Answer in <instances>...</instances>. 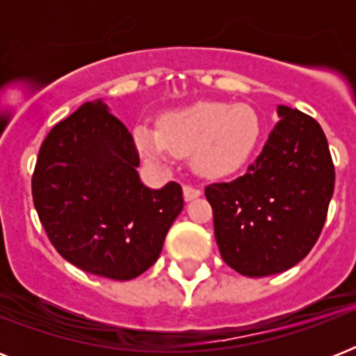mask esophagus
<instances>
[{
  "label": "esophagus",
  "mask_w": 356,
  "mask_h": 356,
  "mask_svg": "<svg viewBox=\"0 0 356 356\" xmlns=\"http://www.w3.org/2000/svg\"><path fill=\"white\" fill-rule=\"evenodd\" d=\"M183 194H184V200L190 201V200H195V197H200L201 190L195 188V186H192V184H184Z\"/></svg>",
  "instance_id": "esophagus-1"
}]
</instances>
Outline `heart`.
<instances>
[{
    "mask_svg": "<svg viewBox=\"0 0 356 356\" xmlns=\"http://www.w3.org/2000/svg\"><path fill=\"white\" fill-rule=\"evenodd\" d=\"M262 133L259 114L245 103L197 102L162 114L159 127L136 123L133 140L153 164L190 156L203 177H223L251 159Z\"/></svg>",
    "mask_w": 356,
    "mask_h": 356,
    "instance_id": "b5f03b06",
    "label": "heart"
}]
</instances>
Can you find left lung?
Here are the masks:
<instances>
[{
  "label": "left lung",
  "mask_w": 356,
  "mask_h": 356,
  "mask_svg": "<svg viewBox=\"0 0 356 356\" xmlns=\"http://www.w3.org/2000/svg\"><path fill=\"white\" fill-rule=\"evenodd\" d=\"M281 116L248 172L205 188L225 264L245 277L290 270L314 248L325 223L334 164L320 123L279 105Z\"/></svg>",
  "instance_id": "obj_1"
}]
</instances>
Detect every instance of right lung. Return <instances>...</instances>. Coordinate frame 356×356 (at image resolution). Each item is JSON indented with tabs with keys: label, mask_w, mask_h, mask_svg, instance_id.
<instances>
[{
	"label": "right lung",
	"mask_w": 356,
	"mask_h": 356,
	"mask_svg": "<svg viewBox=\"0 0 356 356\" xmlns=\"http://www.w3.org/2000/svg\"><path fill=\"white\" fill-rule=\"evenodd\" d=\"M133 134L97 99L58 122L44 140L31 181L53 248L81 270L129 281L155 264L183 211V188L142 184Z\"/></svg>",
	"instance_id": "obj_1"
}]
</instances>
